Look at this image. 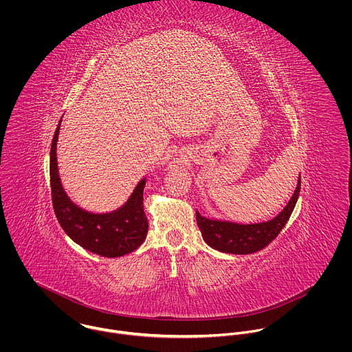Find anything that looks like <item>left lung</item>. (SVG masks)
I'll list each match as a JSON object with an SVG mask.
<instances>
[{
  "mask_svg": "<svg viewBox=\"0 0 352 352\" xmlns=\"http://www.w3.org/2000/svg\"><path fill=\"white\" fill-rule=\"evenodd\" d=\"M301 179L287 206L271 221L241 225L228 221H214L201 217L197 211V222L204 241L217 251L234 254H248L265 248L287 223L300 197Z\"/></svg>",
  "mask_w": 352,
  "mask_h": 352,
  "instance_id": "left-lung-1",
  "label": "left lung"
}]
</instances>
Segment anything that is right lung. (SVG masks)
Instances as JSON below:
<instances>
[{"mask_svg":"<svg viewBox=\"0 0 352 352\" xmlns=\"http://www.w3.org/2000/svg\"><path fill=\"white\" fill-rule=\"evenodd\" d=\"M59 126L60 120L55 130L50 151L51 198L59 225L74 243L104 257H119L135 251L145 241L149 228L144 211L146 180L142 179L126 204L112 212L92 214L80 208L69 199L59 179L56 165Z\"/></svg>","mask_w":352,"mask_h":352,"instance_id":"add662e5","label":"right lung"}]
</instances>
